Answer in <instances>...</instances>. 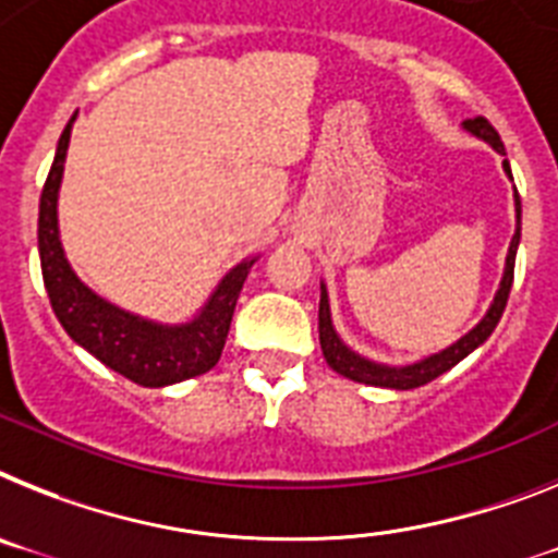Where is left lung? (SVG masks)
<instances>
[{
	"instance_id": "left-lung-1",
	"label": "left lung",
	"mask_w": 558,
	"mask_h": 558,
	"mask_svg": "<svg viewBox=\"0 0 558 558\" xmlns=\"http://www.w3.org/2000/svg\"><path fill=\"white\" fill-rule=\"evenodd\" d=\"M462 128L468 130L471 135L482 138V142H488L490 147L505 156L502 138L490 128L488 119H468ZM502 170L510 175V163L502 161ZM517 198V232H513V241L508 246V257H505V271L502 280H499V289H496V298L490 303V308L485 312L480 323H476L474 329L462 335L457 343H451L448 349L437 351V354H430V357L416 360L411 366H386V363H374V360L363 357L357 351H351L349 345L337 337L335 326H331V308H329V292H326V283H320V312H317V331H320V349L323 357L335 368L337 374H343L349 380L354 383H366V386H377V388H397V391H409V388H420L425 383L437 380L439 374H446L448 368H453L460 360H465L468 354L474 349H480L485 340L490 337V331L496 329V323L502 317L505 303H508L510 287H513V264H517V246H519V235H522V204Z\"/></svg>"
}]
</instances>
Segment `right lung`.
I'll list each match as a JSON object with an SVG mask.
<instances>
[{
    "instance_id": "1",
    "label": "right lung",
    "mask_w": 558,
    "mask_h": 558,
    "mask_svg": "<svg viewBox=\"0 0 558 558\" xmlns=\"http://www.w3.org/2000/svg\"><path fill=\"white\" fill-rule=\"evenodd\" d=\"M73 121L76 116L68 121L59 138L53 167L39 201L41 278L56 317L73 337V343L90 351L107 368L144 388H163L207 374L221 360L238 294L257 257H246L232 266L209 294V301L201 306L198 315L186 323L147 320L98 298L70 269L59 241V186H62Z\"/></svg>"
}]
</instances>
